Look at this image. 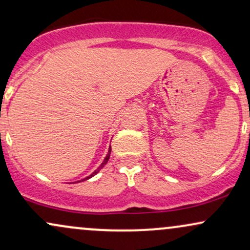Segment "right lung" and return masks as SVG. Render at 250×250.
<instances>
[{
    "label": "right lung",
    "mask_w": 250,
    "mask_h": 250,
    "mask_svg": "<svg viewBox=\"0 0 250 250\" xmlns=\"http://www.w3.org/2000/svg\"><path fill=\"white\" fill-rule=\"evenodd\" d=\"M110 151H112V148H109V150H108V154H107V156H106V158H104V162H102V164L100 165V167H98V169H96V170L94 171V172H93V173L91 174V176H88V177H87V178H86V179L91 178V177H93V176H94V174H96V173H98V172H99V171H100V170L102 169V167H104V165H106V164H107L108 159H109V157H110Z\"/></svg>",
    "instance_id": "add662e5"
}]
</instances>
